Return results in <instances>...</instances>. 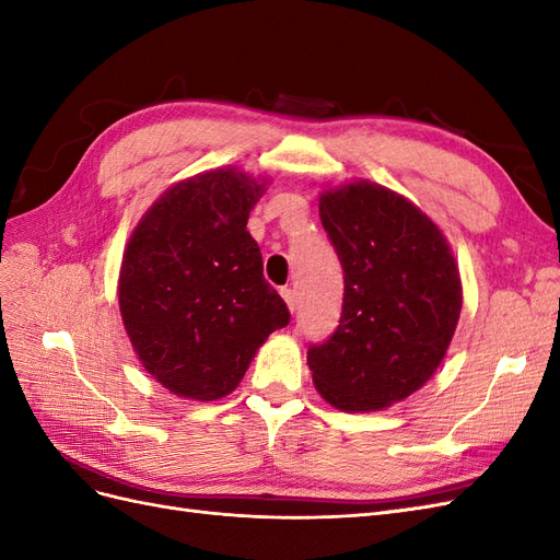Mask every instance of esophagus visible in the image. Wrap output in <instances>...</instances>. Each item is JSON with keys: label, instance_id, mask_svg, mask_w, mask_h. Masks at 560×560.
<instances>
[{"label": "esophagus", "instance_id": "34e87169", "mask_svg": "<svg viewBox=\"0 0 560 560\" xmlns=\"http://www.w3.org/2000/svg\"><path fill=\"white\" fill-rule=\"evenodd\" d=\"M280 296L284 299L287 308H290V311H296V292L292 290V287H282V290H280Z\"/></svg>", "mask_w": 560, "mask_h": 560}]
</instances>
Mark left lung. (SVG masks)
<instances>
[{
  "mask_svg": "<svg viewBox=\"0 0 560 560\" xmlns=\"http://www.w3.org/2000/svg\"><path fill=\"white\" fill-rule=\"evenodd\" d=\"M319 219L343 266V313L308 350L319 397L346 413L383 411L425 385L463 311L453 249L409 198L366 179L319 194Z\"/></svg>",
  "mask_w": 560,
  "mask_h": 560,
  "instance_id": "8db88e82",
  "label": "left lung"
}]
</instances>
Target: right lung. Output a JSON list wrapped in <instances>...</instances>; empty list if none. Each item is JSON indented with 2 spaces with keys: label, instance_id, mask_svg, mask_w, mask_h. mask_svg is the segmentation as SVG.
<instances>
[{
  "label": "right lung",
  "instance_id": "1",
  "mask_svg": "<svg viewBox=\"0 0 560 560\" xmlns=\"http://www.w3.org/2000/svg\"><path fill=\"white\" fill-rule=\"evenodd\" d=\"M266 186L238 167L198 173L165 189L130 233L118 308L144 371L177 397L231 395L290 322L247 231Z\"/></svg>",
  "mask_w": 560,
  "mask_h": 560
}]
</instances>
